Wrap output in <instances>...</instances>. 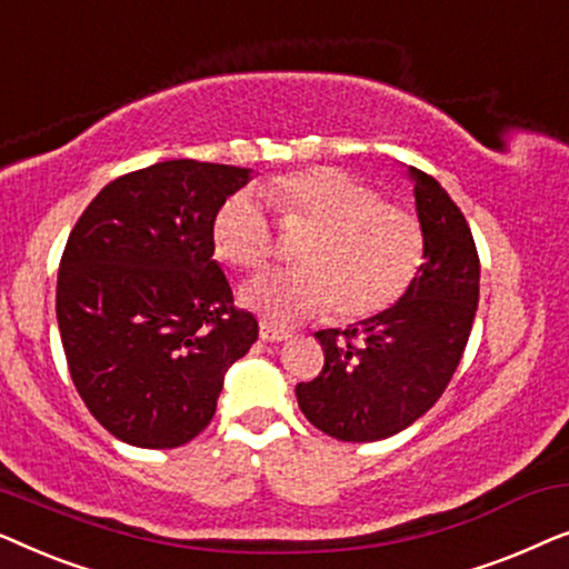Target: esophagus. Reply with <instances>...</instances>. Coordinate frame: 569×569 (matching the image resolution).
<instances>
[{"label": "esophagus", "mask_w": 569, "mask_h": 569, "mask_svg": "<svg viewBox=\"0 0 569 569\" xmlns=\"http://www.w3.org/2000/svg\"><path fill=\"white\" fill-rule=\"evenodd\" d=\"M259 337L263 341H287V339H290V331L277 329V326H271V323H261L259 326Z\"/></svg>", "instance_id": "34e87169"}]
</instances>
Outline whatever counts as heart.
<instances>
[{"label": "heart", "mask_w": 569, "mask_h": 569, "mask_svg": "<svg viewBox=\"0 0 569 569\" xmlns=\"http://www.w3.org/2000/svg\"><path fill=\"white\" fill-rule=\"evenodd\" d=\"M263 197L282 224L310 228L295 251L298 269L240 287V302L271 323H300L329 306L339 318L376 316L407 292L422 267L425 232L417 217L380 201L376 189L347 170H292L271 178ZM212 243L238 269H259L271 259L274 232L253 191H236L217 207Z\"/></svg>", "instance_id": "heart-1"}]
</instances>
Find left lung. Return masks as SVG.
Returning <instances> with one entry per match:
<instances>
[{
	"instance_id": "obj_1",
	"label": "left lung",
	"mask_w": 569,
	"mask_h": 569,
	"mask_svg": "<svg viewBox=\"0 0 569 569\" xmlns=\"http://www.w3.org/2000/svg\"><path fill=\"white\" fill-rule=\"evenodd\" d=\"M425 263L399 302L349 329L316 331L326 362L298 383L302 415L345 442L391 438L440 399L461 362L479 306V256L469 222L432 176L407 168Z\"/></svg>"
}]
</instances>
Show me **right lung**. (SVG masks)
I'll use <instances>...</instances> for the list:
<instances>
[{"instance_id": "add662e5", "label": "right lung", "mask_w": 569, "mask_h": 569, "mask_svg": "<svg viewBox=\"0 0 569 569\" xmlns=\"http://www.w3.org/2000/svg\"><path fill=\"white\" fill-rule=\"evenodd\" d=\"M251 168L166 160L108 183L69 232L57 321L90 415L137 448H178L212 422L224 372L259 323L212 259L217 207Z\"/></svg>"}]
</instances>
